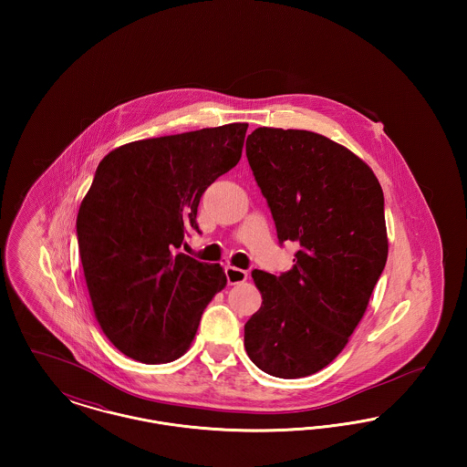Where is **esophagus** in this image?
Returning a JSON list of instances; mask_svg holds the SVG:
<instances>
[{"label":"esophagus","instance_id":"esophagus-1","mask_svg":"<svg viewBox=\"0 0 467 467\" xmlns=\"http://www.w3.org/2000/svg\"><path fill=\"white\" fill-rule=\"evenodd\" d=\"M225 276H227L229 285H236L248 278V273L240 267L227 266L225 267Z\"/></svg>","mask_w":467,"mask_h":467}]
</instances>
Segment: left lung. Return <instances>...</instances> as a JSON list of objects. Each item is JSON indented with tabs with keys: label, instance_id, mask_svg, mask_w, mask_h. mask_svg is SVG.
<instances>
[{
	"label": "left lung",
	"instance_id": "8db88e82",
	"mask_svg": "<svg viewBox=\"0 0 467 467\" xmlns=\"http://www.w3.org/2000/svg\"><path fill=\"white\" fill-rule=\"evenodd\" d=\"M246 159L294 267L254 269L263 305L244 324L250 360L276 378L310 377L356 331L387 263L383 191L347 147L303 130L257 128Z\"/></svg>",
	"mask_w": 467,
	"mask_h": 467
}]
</instances>
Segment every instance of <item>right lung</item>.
I'll list each match as a JSON object with an SVG mask.
<instances>
[{
  "instance_id": "add662e5",
  "label": "right lung",
  "mask_w": 467,
  "mask_h": 467,
  "mask_svg": "<svg viewBox=\"0 0 467 467\" xmlns=\"http://www.w3.org/2000/svg\"><path fill=\"white\" fill-rule=\"evenodd\" d=\"M248 124L126 143L99 162L77 215L92 310L111 345L145 364L183 356L212 297L221 265L177 252L210 183L242 157Z\"/></svg>"
}]
</instances>
